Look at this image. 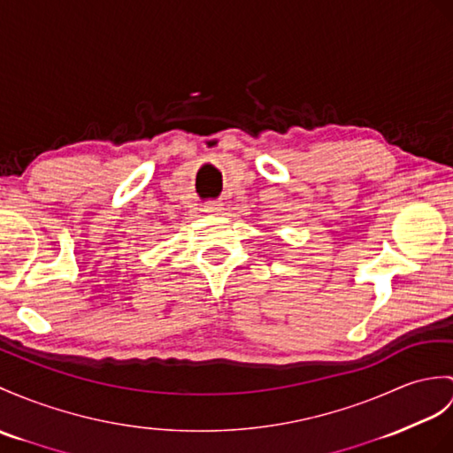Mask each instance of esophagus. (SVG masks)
I'll return each mask as SVG.
<instances>
[{
    "instance_id": "34e87169",
    "label": "esophagus",
    "mask_w": 453,
    "mask_h": 453,
    "mask_svg": "<svg viewBox=\"0 0 453 453\" xmlns=\"http://www.w3.org/2000/svg\"><path fill=\"white\" fill-rule=\"evenodd\" d=\"M222 203H218V201H208L206 204H204V212H208V214H219L222 212Z\"/></svg>"
}]
</instances>
